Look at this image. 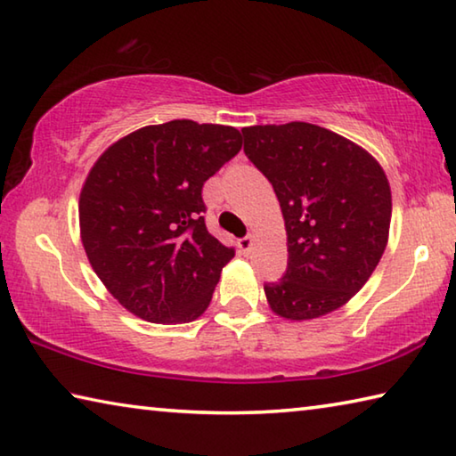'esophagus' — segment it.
Returning a JSON list of instances; mask_svg holds the SVG:
<instances>
[{
  "instance_id": "34e87169",
  "label": "esophagus",
  "mask_w": 456,
  "mask_h": 456,
  "mask_svg": "<svg viewBox=\"0 0 456 456\" xmlns=\"http://www.w3.org/2000/svg\"><path fill=\"white\" fill-rule=\"evenodd\" d=\"M237 247H239V249H241L243 253H249L251 247H253V235H245L243 239H239Z\"/></svg>"
}]
</instances>
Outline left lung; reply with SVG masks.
I'll return each mask as SVG.
<instances>
[{
	"label": "left lung",
	"mask_w": 456,
	"mask_h": 456,
	"mask_svg": "<svg viewBox=\"0 0 456 456\" xmlns=\"http://www.w3.org/2000/svg\"><path fill=\"white\" fill-rule=\"evenodd\" d=\"M241 133L288 231V269L265 283L269 305L288 320L338 310L368 281L388 241L392 197L382 167L348 138L310 122Z\"/></svg>",
	"instance_id": "1"
}]
</instances>
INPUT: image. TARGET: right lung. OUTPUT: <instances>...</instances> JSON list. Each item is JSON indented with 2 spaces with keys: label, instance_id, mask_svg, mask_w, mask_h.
Masks as SVG:
<instances>
[{
  "label": "right lung",
  "instance_id": "obj_1",
  "mask_svg": "<svg viewBox=\"0 0 456 456\" xmlns=\"http://www.w3.org/2000/svg\"><path fill=\"white\" fill-rule=\"evenodd\" d=\"M233 126L171 120L120 138L80 192L82 243L108 291L152 323L197 320L235 256L205 225L203 184L241 151Z\"/></svg>",
  "mask_w": 456,
  "mask_h": 456
}]
</instances>
